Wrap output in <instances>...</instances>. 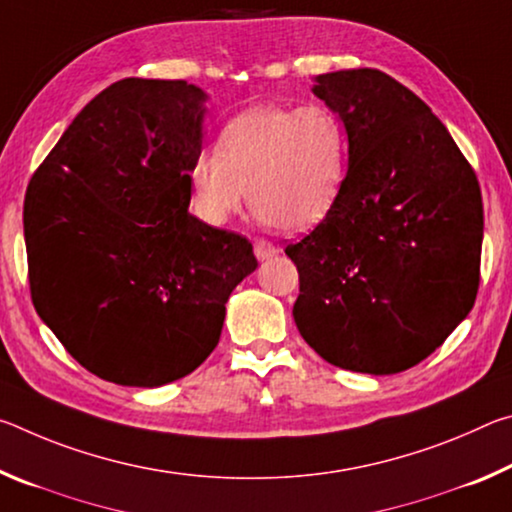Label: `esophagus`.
Here are the masks:
<instances>
[{
  "instance_id": "1",
  "label": "esophagus",
  "mask_w": 512,
  "mask_h": 512,
  "mask_svg": "<svg viewBox=\"0 0 512 512\" xmlns=\"http://www.w3.org/2000/svg\"><path fill=\"white\" fill-rule=\"evenodd\" d=\"M277 253V248L271 244V241H266V239H257L255 241V255H257V259H268V257H273Z\"/></svg>"
}]
</instances>
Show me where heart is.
<instances>
[{"mask_svg":"<svg viewBox=\"0 0 512 512\" xmlns=\"http://www.w3.org/2000/svg\"><path fill=\"white\" fill-rule=\"evenodd\" d=\"M348 167V133L323 103L259 106L223 126L216 151L189 164L194 210L212 225L228 223L248 203L282 232L318 225L339 201Z\"/></svg>","mask_w":512,"mask_h":512,"instance_id":"1","label":"heart"}]
</instances>
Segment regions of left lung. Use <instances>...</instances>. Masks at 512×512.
Returning <instances> with one entry per match:
<instances>
[{
	"label": "left lung",
	"mask_w": 512,
	"mask_h": 512,
	"mask_svg": "<svg viewBox=\"0 0 512 512\" xmlns=\"http://www.w3.org/2000/svg\"><path fill=\"white\" fill-rule=\"evenodd\" d=\"M348 133V173L323 221L284 253L293 318L332 366L393 375L445 343L479 291L483 203L443 121L379 69L316 76Z\"/></svg>",
	"instance_id": "obj_1"
}]
</instances>
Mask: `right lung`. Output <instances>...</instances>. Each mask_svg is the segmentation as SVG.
<instances>
[{"mask_svg": "<svg viewBox=\"0 0 512 512\" xmlns=\"http://www.w3.org/2000/svg\"><path fill=\"white\" fill-rule=\"evenodd\" d=\"M207 94L124 79L99 92L33 173L24 198L31 300L85 370L155 388L221 336L253 244L189 214Z\"/></svg>", "mask_w": 512, "mask_h": 512, "instance_id": "1", "label": "right lung"}]
</instances>
